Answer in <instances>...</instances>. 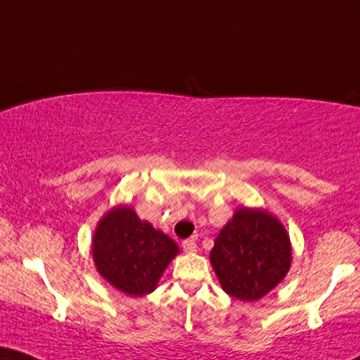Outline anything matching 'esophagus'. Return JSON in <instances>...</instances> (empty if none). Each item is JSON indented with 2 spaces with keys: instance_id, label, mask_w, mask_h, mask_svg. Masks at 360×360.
<instances>
[{
  "instance_id": "esophagus-1",
  "label": "esophagus",
  "mask_w": 360,
  "mask_h": 360,
  "mask_svg": "<svg viewBox=\"0 0 360 360\" xmlns=\"http://www.w3.org/2000/svg\"><path fill=\"white\" fill-rule=\"evenodd\" d=\"M183 249L186 252H195L198 251V245H195L193 239H186L183 240Z\"/></svg>"
}]
</instances>
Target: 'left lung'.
<instances>
[{"label":"left lung","mask_w":360,"mask_h":360,"mask_svg":"<svg viewBox=\"0 0 360 360\" xmlns=\"http://www.w3.org/2000/svg\"><path fill=\"white\" fill-rule=\"evenodd\" d=\"M288 231L262 209L239 207L214 240L211 264L222 289L239 301H259L289 272Z\"/></svg>","instance_id":"1"}]
</instances>
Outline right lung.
Listing matches in <instances>:
<instances>
[{
  "instance_id": "add662e5",
  "label": "right lung",
  "mask_w": 360,
  "mask_h": 360,
  "mask_svg": "<svg viewBox=\"0 0 360 360\" xmlns=\"http://www.w3.org/2000/svg\"><path fill=\"white\" fill-rule=\"evenodd\" d=\"M179 248L169 236L141 221L129 206H116L98 222L93 236L96 269L112 288L141 297L156 289Z\"/></svg>"
}]
</instances>
